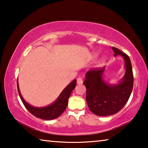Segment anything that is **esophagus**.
I'll return each mask as SVG.
<instances>
[{
    "label": "esophagus",
    "mask_w": 148,
    "mask_h": 148,
    "mask_svg": "<svg viewBox=\"0 0 148 148\" xmlns=\"http://www.w3.org/2000/svg\"><path fill=\"white\" fill-rule=\"evenodd\" d=\"M77 84H83V79L81 77H78L77 79Z\"/></svg>",
    "instance_id": "34e87169"
}]
</instances>
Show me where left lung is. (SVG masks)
Segmentation results:
<instances>
[{
    "instance_id": "obj_1",
    "label": "left lung",
    "mask_w": 148,
    "mask_h": 148,
    "mask_svg": "<svg viewBox=\"0 0 148 148\" xmlns=\"http://www.w3.org/2000/svg\"><path fill=\"white\" fill-rule=\"evenodd\" d=\"M114 56H121L125 60V76L116 85H110L102 79L105 67L87 71L84 84L86 87V101L89 108L99 116L114 115L119 112L128 101L134 82L131 60L126 53L112 47Z\"/></svg>"
}]
</instances>
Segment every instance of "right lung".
<instances>
[{"instance_id":"add662e5","label":"right lung","mask_w":148,"mask_h":148,"mask_svg":"<svg viewBox=\"0 0 148 148\" xmlns=\"http://www.w3.org/2000/svg\"><path fill=\"white\" fill-rule=\"evenodd\" d=\"M76 79H74L65 87L53 103L46 107L38 108L31 106L23 99V97L21 96V92H20L18 81L17 80V90H18L19 95L20 98H21L22 102H23L27 110L35 117L40 119L46 120L56 119L63 113L65 109L66 108L67 105H68V101L70 95H71L72 90H74L75 87H76Z\"/></svg>"}]
</instances>
